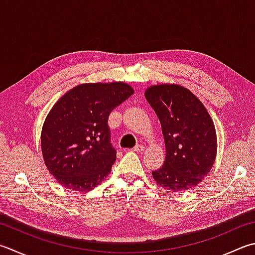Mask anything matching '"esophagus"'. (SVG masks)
<instances>
[{"mask_svg":"<svg viewBox=\"0 0 255 255\" xmlns=\"http://www.w3.org/2000/svg\"><path fill=\"white\" fill-rule=\"evenodd\" d=\"M133 152H143L144 151V145H142V144H138V145L134 146L132 148Z\"/></svg>","mask_w":255,"mask_h":255,"instance_id":"esophagus-1","label":"esophagus"}]
</instances>
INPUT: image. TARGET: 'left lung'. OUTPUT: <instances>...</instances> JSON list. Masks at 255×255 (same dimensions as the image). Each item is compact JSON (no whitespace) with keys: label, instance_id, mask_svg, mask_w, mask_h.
Returning <instances> with one entry per match:
<instances>
[{"label":"left lung","instance_id":"1","mask_svg":"<svg viewBox=\"0 0 255 255\" xmlns=\"http://www.w3.org/2000/svg\"><path fill=\"white\" fill-rule=\"evenodd\" d=\"M144 95L161 122L166 152L164 164L152 172L153 179L172 192L196 186L212 169L218 152L217 132L208 110L179 84L151 85Z\"/></svg>","mask_w":255,"mask_h":255}]
</instances>
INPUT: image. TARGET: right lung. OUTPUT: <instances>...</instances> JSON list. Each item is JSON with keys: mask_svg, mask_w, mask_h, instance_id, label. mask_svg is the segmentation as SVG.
Instances as JSON below:
<instances>
[{"mask_svg": "<svg viewBox=\"0 0 255 255\" xmlns=\"http://www.w3.org/2000/svg\"><path fill=\"white\" fill-rule=\"evenodd\" d=\"M133 93L126 82L83 83L53 105L42 127L41 150L62 186L86 192L107 179L117 160L109 115Z\"/></svg>", "mask_w": 255, "mask_h": 255, "instance_id": "right-lung-1", "label": "right lung"}]
</instances>
